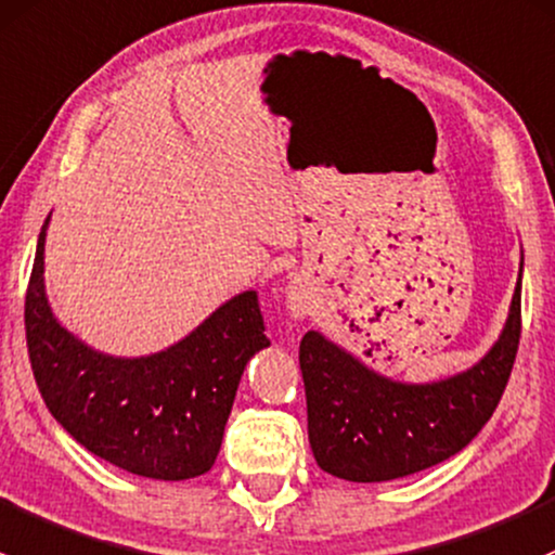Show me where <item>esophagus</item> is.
I'll return each mask as SVG.
<instances>
[{
  "label": "esophagus",
  "instance_id": "obj_1",
  "mask_svg": "<svg viewBox=\"0 0 555 555\" xmlns=\"http://www.w3.org/2000/svg\"><path fill=\"white\" fill-rule=\"evenodd\" d=\"M285 310L294 320H305L310 315V305H307V299L296 288H291L288 296H285Z\"/></svg>",
  "mask_w": 555,
  "mask_h": 555
}]
</instances>
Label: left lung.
<instances>
[{"instance_id":"1","label":"left lung","mask_w":555,"mask_h":555,"mask_svg":"<svg viewBox=\"0 0 555 555\" xmlns=\"http://www.w3.org/2000/svg\"><path fill=\"white\" fill-rule=\"evenodd\" d=\"M518 339L521 275L491 350L447 379L422 385L390 379L320 331H307L299 365L307 433L320 470L345 481L379 483L454 456L494 414L511 379Z\"/></svg>"}]
</instances>
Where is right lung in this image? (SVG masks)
<instances>
[{"label": "right lung", "instance_id": "1", "mask_svg": "<svg viewBox=\"0 0 555 555\" xmlns=\"http://www.w3.org/2000/svg\"><path fill=\"white\" fill-rule=\"evenodd\" d=\"M26 291V341L50 414L101 460L157 481L214 467L245 365L270 347L256 291L210 312L184 339L152 356L119 358L85 345L50 310L44 237Z\"/></svg>", "mask_w": 555, "mask_h": 555}]
</instances>
